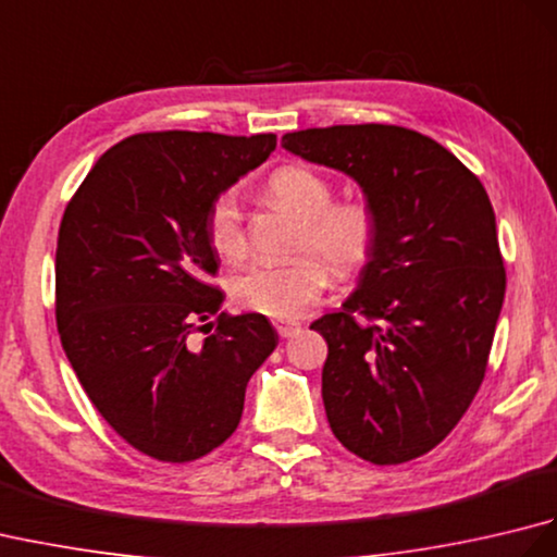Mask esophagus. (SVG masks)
<instances>
[{"instance_id":"esophagus-1","label":"esophagus","mask_w":557,"mask_h":557,"mask_svg":"<svg viewBox=\"0 0 557 557\" xmlns=\"http://www.w3.org/2000/svg\"><path fill=\"white\" fill-rule=\"evenodd\" d=\"M275 330H277V335H280V337H294V335H299V333H301V323H297V321L275 323Z\"/></svg>"}]
</instances>
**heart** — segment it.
<instances>
[{
	"mask_svg": "<svg viewBox=\"0 0 557 557\" xmlns=\"http://www.w3.org/2000/svg\"><path fill=\"white\" fill-rule=\"evenodd\" d=\"M270 196L282 208L304 220L301 248H315L339 277L359 272L373 256L377 242V218L363 200L333 203L335 191L323 174L301 164L280 168L268 182ZM208 239L227 260L246 253V230L239 198L222 194L208 212ZM330 285V268L321 258L306 256L292 263L253 260L234 272L230 292L244 309L268 318H297L306 306L321 297Z\"/></svg>",
	"mask_w": 557,
	"mask_h": 557,
	"instance_id": "1",
	"label": "heart"
}]
</instances>
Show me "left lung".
Instances as JSON below:
<instances>
[{
  "label": "left lung",
  "instance_id": "8db88e82",
  "mask_svg": "<svg viewBox=\"0 0 557 557\" xmlns=\"http://www.w3.org/2000/svg\"><path fill=\"white\" fill-rule=\"evenodd\" d=\"M306 162L347 174L377 218L373 256L327 342L323 405L337 441L373 465L433 449L474 399L505 299L486 188L453 152L401 126L282 136Z\"/></svg>",
  "mask_w": 557,
  "mask_h": 557
}]
</instances>
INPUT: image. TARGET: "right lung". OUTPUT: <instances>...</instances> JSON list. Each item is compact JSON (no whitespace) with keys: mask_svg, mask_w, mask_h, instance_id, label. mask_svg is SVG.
Returning a JSON list of instances; mask_svg holds the SVG:
<instances>
[{"mask_svg":"<svg viewBox=\"0 0 557 557\" xmlns=\"http://www.w3.org/2000/svg\"><path fill=\"white\" fill-rule=\"evenodd\" d=\"M275 134H136L92 164L57 239V327L92 405L128 445L191 461L239 425L246 385L277 347L265 315L220 313L212 203ZM209 335L198 341L195 333Z\"/></svg>","mask_w":557,"mask_h":557,"instance_id":"add662e5","label":"right lung"}]
</instances>
